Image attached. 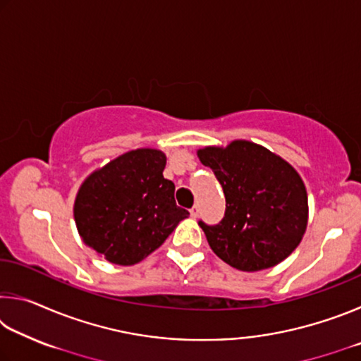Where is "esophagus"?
Returning a JSON list of instances; mask_svg holds the SVG:
<instances>
[{
	"label": "esophagus",
	"mask_w": 361,
	"mask_h": 361,
	"mask_svg": "<svg viewBox=\"0 0 361 361\" xmlns=\"http://www.w3.org/2000/svg\"><path fill=\"white\" fill-rule=\"evenodd\" d=\"M189 213H191V216L192 218H197L199 216V207L197 205H194L191 210H189Z\"/></svg>",
	"instance_id": "34e87169"
}]
</instances>
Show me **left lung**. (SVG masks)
I'll list each match as a JSON object with an SVG mask.
<instances>
[{
  "label": "left lung",
  "mask_w": 361,
  "mask_h": 361,
  "mask_svg": "<svg viewBox=\"0 0 361 361\" xmlns=\"http://www.w3.org/2000/svg\"><path fill=\"white\" fill-rule=\"evenodd\" d=\"M223 188L226 212L218 224L199 226L218 258L239 271L274 267L293 253L307 228V192L301 176L262 146L235 140L197 151Z\"/></svg>",
  "instance_id": "left-lung-1"
}]
</instances>
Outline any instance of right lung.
<instances>
[{
	"label": "right lung",
	"instance_id": "1",
	"mask_svg": "<svg viewBox=\"0 0 361 361\" xmlns=\"http://www.w3.org/2000/svg\"><path fill=\"white\" fill-rule=\"evenodd\" d=\"M167 157L142 148L116 157L81 185L75 221L81 239L106 261L132 266L166 242L189 212L164 178Z\"/></svg>",
	"mask_w": 361,
	"mask_h": 361
}]
</instances>
